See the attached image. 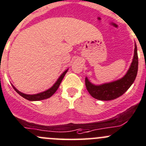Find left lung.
Here are the masks:
<instances>
[{
    "label": "left lung",
    "instance_id": "1",
    "mask_svg": "<svg viewBox=\"0 0 146 146\" xmlns=\"http://www.w3.org/2000/svg\"><path fill=\"white\" fill-rule=\"evenodd\" d=\"M137 47L135 44L134 55L132 63L127 74L121 79L110 83L101 85H92L87 78H85V85L87 91L94 99L101 101H110L115 99L122 96L131 87L136 79L138 72Z\"/></svg>",
    "mask_w": 146,
    "mask_h": 146
}]
</instances>
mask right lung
<instances>
[{
    "label": "right lung",
    "mask_w": 146,
    "mask_h": 146,
    "mask_svg": "<svg viewBox=\"0 0 146 146\" xmlns=\"http://www.w3.org/2000/svg\"><path fill=\"white\" fill-rule=\"evenodd\" d=\"M67 70H65V71H64L62 74H61V76L59 78V79L57 80V81L55 82L54 85L52 87H51V88L49 89V90H47V91H45V92H41L39 94H26L21 93L19 91H18V90H17V89L15 88L13 85H12V87H13L14 90H15L19 94L20 96H22V97H24V99H27V100L40 101V100H43V99H48V98H50V96H52L55 93V92L57 90V89L59 88L61 81H62L63 78H64V76H65Z\"/></svg>",
    "instance_id": "right-lung-1"
}]
</instances>
